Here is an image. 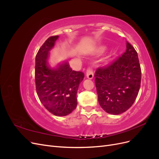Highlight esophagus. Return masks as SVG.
<instances>
[{"mask_svg": "<svg viewBox=\"0 0 159 159\" xmlns=\"http://www.w3.org/2000/svg\"><path fill=\"white\" fill-rule=\"evenodd\" d=\"M86 76L88 79H93V70L91 68H88L87 71H86Z\"/></svg>", "mask_w": 159, "mask_h": 159, "instance_id": "esophagus-1", "label": "esophagus"}]
</instances>
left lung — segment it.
<instances>
[{
    "label": "left lung",
    "mask_w": 159,
    "mask_h": 159,
    "mask_svg": "<svg viewBox=\"0 0 159 159\" xmlns=\"http://www.w3.org/2000/svg\"><path fill=\"white\" fill-rule=\"evenodd\" d=\"M121 57L95 71V84L100 106L107 113L121 114L134 102L141 86V70L138 54L127 42Z\"/></svg>",
    "instance_id": "1"
}]
</instances>
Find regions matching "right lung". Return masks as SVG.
Wrapping results in <instances>:
<instances>
[{
    "mask_svg": "<svg viewBox=\"0 0 159 159\" xmlns=\"http://www.w3.org/2000/svg\"><path fill=\"white\" fill-rule=\"evenodd\" d=\"M58 37L48 38L36 56V89L47 110L56 116H66L77 107L76 95L84 74L72 70L67 61L50 68L48 62L49 52Z\"/></svg>",
    "mask_w": 159,
    "mask_h": 159,
    "instance_id": "obj_1",
    "label": "right lung"
}]
</instances>
